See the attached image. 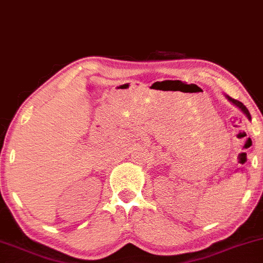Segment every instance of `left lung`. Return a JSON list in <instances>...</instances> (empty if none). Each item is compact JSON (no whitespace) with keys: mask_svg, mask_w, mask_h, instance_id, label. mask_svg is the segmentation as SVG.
Wrapping results in <instances>:
<instances>
[{"mask_svg":"<svg viewBox=\"0 0 263 263\" xmlns=\"http://www.w3.org/2000/svg\"><path fill=\"white\" fill-rule=\"evenodd\" d=\"M226 97H227V99L230 101V103H233V104H234V105H236V106H238V107H239V109H240V110H241V111H242L243 114H245V115H246V116H248V119H249V120H251V115H250L249 110H248V109H246V106H245V105H243V104L241 103V101H239V100H235V99H233V98H230L229 96H226Z\"/></svg>","mask_w":263,"mask_h":263,"instance_id":"obj_1","label":"left lung"}]
</instances>
